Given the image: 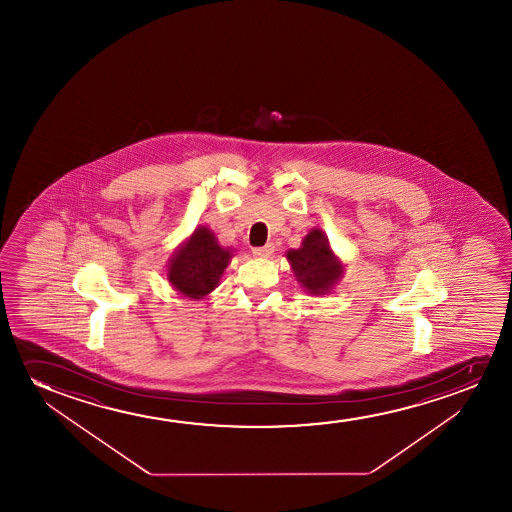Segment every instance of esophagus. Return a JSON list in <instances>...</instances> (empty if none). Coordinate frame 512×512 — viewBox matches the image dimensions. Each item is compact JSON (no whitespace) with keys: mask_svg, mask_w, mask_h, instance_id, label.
Listing matches in <instances>:
<instances>
[{"mask_svg":"<svg viewBox=\"0 0 512 512\" xmlns=\"http://www.w3.org/2000/svg\"><path fill=\"white\" fill-rule=\"evenodd\" d=\"M274 246L273 243H267L266 246H259V248H253V257L257 259H269L273 255Z\"/></svg>","mask_w":512,"mask_h":512,"instance_id":"esophagus-1","label":"esophagus"}]
</instances>
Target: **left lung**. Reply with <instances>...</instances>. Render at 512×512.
Segmentation results:
<instances>
[{
	"instance_id": "obj_1",
	"label": "left lung",
	"mask_w": 512,
	"mask_h": 512,
	"mask_svg": "<svg viewBox=\"0 0 512 512\" xmlns=\"http://www.w3.org/2000/svg\"><path fill=\"white\" fill-rule=\"evenodd\" d=\"M287 259L295 278L308 294H329L337 281L343 278V264L332 252L329 239L320 229H311L302 239L301 248L288 250Z\"/></svg>"
}]
</instances>
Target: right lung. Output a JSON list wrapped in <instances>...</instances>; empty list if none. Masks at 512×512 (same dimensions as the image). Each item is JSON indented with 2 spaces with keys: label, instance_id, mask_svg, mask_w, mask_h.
Masks as SVG:
<instances>
[{
  "label": "right lung",
  "instance_id": "add662e5",
  "mask_svg": "<svg viewBox=\"0 0 512 512\" xmlns=\"http://www.w3.org/2000/svg\"><path fill=\"white\" fill-rule=\"evenodd\" d=\"M231 257V250L218 245L215 234L201 225L169 259V283L189 299H203L217 288Z\"/></svg>",
  "mask_w": 512,
  "mask_h": 512
}]
</instances>
